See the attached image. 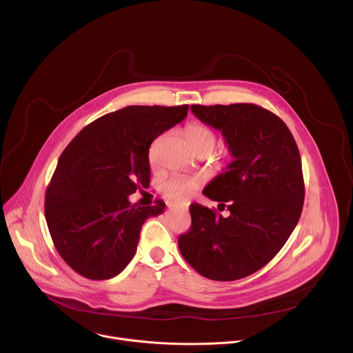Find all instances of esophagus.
<instances>
[{"mask_svg": "<svg viewBox=\"0 0 353 353\" xmlns=\"http://www.w3.org/2000/svg\"><path fill=\"white\" fill-rule=\"evenodd\" d=\"M172 207H173V208H179V210H181V211H187V210H188L187 204H179V203H173V204H172Z\"/></svg>", "mask_w": 353, "mask_h": 353, "instance_id": "1", "label": "esophagus"}]
</instances>
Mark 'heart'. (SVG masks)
I'll use <instances>...</instances> for the list:
<instances>
[{"label":"heart","instance_id":"obj_1","mask_svg":"<svg viewBox=\"0 0 353 353\" xmlns=\"http://www.w3.org/2000/svg\"><path fill=\"white\" fill-rule=\"evenodd\" d=\"M183 137L192 150H211L216 143V132L207 124L203 123H190L183 130ZM150 162H152V154H150ZM199 185V179L173 176L163 183V190L179 199H184L191 195V192Z\"/></svg>","mask_w":353,"mask_h":353}]
</instances>
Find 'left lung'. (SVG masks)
I'll return each instance as SVG.
<instances>
[{"mask_svg": "<svg viewBox=\"0 0 353 353\" xmlns=\"http://www.w3.org/2000/svg\"><path fill=\"white\" fill-rule=\"evenodd\" d=\"M221 131L233 161L204 194L228 207L223 218L191 204V228L179 237L184 260L203 276L236 281L268 264L296 228L305 181L296 141L274 113L251 103L191 106Z\"/></svg>", "mask_w": 353, "mask_h": 353, "instance_id": "left-lung-1", "label": "left lung"}]
</instances>
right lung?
Returning a JSON list of instances; mask_svg holds the SVG:
<instances>
[{
  "mask_svg": "<svg viewBox=\"0 0 353 353\" xmlns=\"http://www.w3.org/2000/svg\"><path fill=\"white\" fill-rule=\"evenodd\" d=\"M188 105L128 106L86 125L64 149L46 191L44 215L61 259L79 275L103 281L132 260L149 216L165 210L132 205L149 185V146L183 121Z\"/></svg>",
  "mask_w": 353,
  "mask_h": 353,
  "instance_id": "1",
  "label": "right lung"
}]
</instances>
